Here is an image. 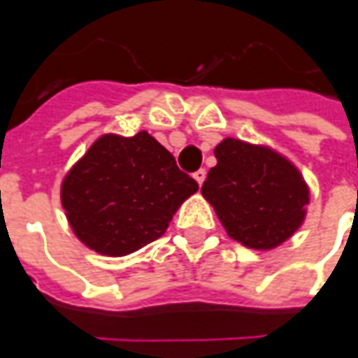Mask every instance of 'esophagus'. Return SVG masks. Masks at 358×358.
I'll return each instance as SVG.
<instances>
[{
	"mask_svg": "<svg viewBox=\"0 0 358 358\" xmlns=\"http://www.w3.org/2000/svg\"><path fill=\"white\" fill-rule=\"evenodd\" d=\"M193 177H195V181H197L199 185H203V181H205V177H207V171H205V169H199V171L193 173Z\"/></svg>",
	"mask_w": 358,
	"mask_h": 358,
	"instance_id": "obj_1",
	"label": "esophagus"
}]
</instances>
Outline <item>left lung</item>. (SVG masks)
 Listing matches in <instances>:
<instances>
[{
  "mask_svg": "<svg viewBox=\"0 0 358 358\" xmlns=\"http://www.w3.org/2000/svg\"><path fill=\"white\" fill-rule=\"evenodd\" d=\"M217 165L201 187L229 237L251 249H273L305 219L309 189L301 173L267 147L223 139Z\"/></svg>",
  "mask_w": 358,
  "mask_h": 358,
  "instance_id": "left-lung-1",
  "label": "left lung"
}]
</instances>
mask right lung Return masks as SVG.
Segmentation results:
<instances>
[{
    "instance_id": "1",
    "label": "right lung",
    "mask_w": 358,
    "mask_h": 358,
    "mask_svg": "<svg viewBox=\"0 0 358 358\" xmlns=\"http://www.w3.org/2000/svg\"><path fill=\"white\" fill-rule=\"evenodd\" d=\"M199 189L147 131L103 135L67 173L62 203L90 249L121 257L159 239L179 205Z\"/></svg>"
}]
</instances>
